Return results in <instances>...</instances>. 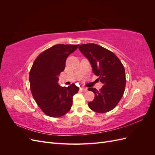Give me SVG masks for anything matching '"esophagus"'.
<instances>
[{
	"label": "esophagus",
	"instance_id": "1",
	"mask_svg": "<svg viewBox=\"0 0 155 155\" xmlns=\"http://www.w3.org/2000/svg\"><path fill=\"white\" fill-rule=\"evenodd\" d=\"M80 89H81V91H84V92L87 91V88H85V87H81Z\"/></svg>",
	"mask_w": 155,
	"mask_h": 155
}]
</instances>
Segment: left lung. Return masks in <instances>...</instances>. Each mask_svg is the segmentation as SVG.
Returning a JSON list of instances; mask_svg holds the SVG:
<instances>
[{
    "label": "left lung",
    "mask_w": 155,
    "mask_h": 155,
    "mask_svg": "<svg viewBox=\"0 0 155 155\" xmlns=\"http://www.w3.org/2000/svg\"><path fill=\"white\" fill-rule=\"evenodd\" d=\"M79 50L89 60L92 72L103 83L100 91L88 88L95 94L88 102L89 108L98 113L109 112L116 107L122 97L125 88V72L123 64L111 51L94 44H83Z\"/></svg>",
    "instance_id": "1"
}]
</instances>
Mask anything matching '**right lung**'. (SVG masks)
Segmentation results:
<instances>
[{"instance_id":"1","label":"right lung","mask_w":155,"mask_h":155,"mask_svg":"<svg viewBox=\"0 0 155 155\" xmlns=\"http://www.w3.org/2000/svg\"><path fill=\"white\" fill-rule=\"evenodd\" d=\"M79 45H54L41 53L31 68L30 90L37 105L45 114L58 118L71 109L72 97L79 87L72 83L67 87L58 85V76L64 70L68 56Z\"/></svg>"}]
</instances>
